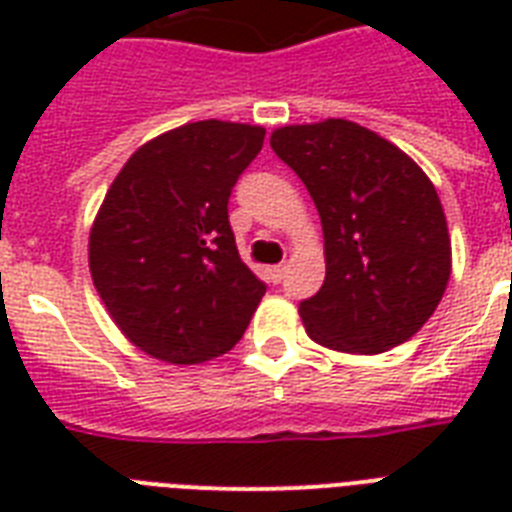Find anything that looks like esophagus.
Here are the masks:
<instances>
[{"label":"esophagus","instance_id":"obj_1","mask_svg":"<svg viewBox=\"0 0 512 512\" xmlns=\"http://www.w3.org/2000/svg\"><path fill=\"white\" fill-rule=\"evenodd\" d=\"M284 273H287V265H273V268H268V276H271L273 284H279L284 279Z\"/></svg>","mask_w":512,"mask_h":512}]
</instances>
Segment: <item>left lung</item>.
<instances>
[{"mask_svg": "<svg viewBox=\"0 0 512 512\" xmlns=\"http://www.w3.org/2000/svg\"><path fill=\"white\" fill-rule=\"evenodd\" d=\"M271 148L305 183L324 228L327 276L300 303L308 337L366 356L417 335L452 276L444 207L420 164L348 119L279 127Z\"/></svg>", "mask_w": 512, "mask_h": 512, "instance_id": "left-lung-1", "label": "left lung"}]
</instances>
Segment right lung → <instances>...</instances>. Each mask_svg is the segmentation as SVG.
Returning a JSON list of instances; mask_svg holds the SVG:
<instances>
[{
    "label": "right lung",
    "mask_w": 512,
    "mask_h": 512,
    "mask_svg": "<svg viewBox=\"0 0 512 512\" xmlns=\"http://www.w3.org/2000/svg\"><path fill=\"white\" fill-rule=\"evenodd\" d=\"M263 140L260 124L188 122L143 143L108 188L90 231L92 284L146 356L204 364L249 327L265 284L239 257L228 196Z\"/></svg>",
    "instance_id": "obj_1"
}]
</instances>
